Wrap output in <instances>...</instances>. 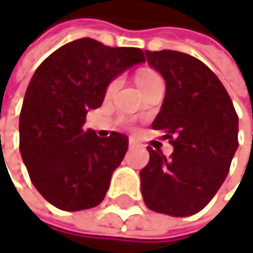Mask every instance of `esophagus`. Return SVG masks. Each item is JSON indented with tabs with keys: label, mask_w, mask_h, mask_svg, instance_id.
<instances>
[{
	"label": "esophagus",
	"mask_w": 253,
	"mask_h": 253,
	"mask_svg": "<svg viewBox=\"0 0 253 253\" xmlns=\"http://www.w3.org/2000/svg\"><path fill=\"white\" fill-rule=\"evenodd\" d=\"M136 145H137V142H136L134 139H131V137H130V139H128V146H130V148H134Z\"/></svg>",
	"instance_id": "1"
}]
</instances>
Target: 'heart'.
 <instances>
[{"instance_id":"b5f03b06","label":"heart","mask_w":253,"mask_h":253,"mask_svg":"<svg viewBox=\"0 0 253 253\" xmlns=\"http://www.w3.org/2000/svg\"><path fill=\"white\" fill-rule=\"evenodd\" d=\"M161 80V77L160 75H157L155 72H152V70H140L137 75H136V84H137V87L140 89V90H143V89H146L148 86H151V84H154V83H157V82H160ZM116 84H117V82H113L111 84H110V92L116 87Z\"/></svg>"}]
</instances>
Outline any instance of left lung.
I'll return each instance as SVG.
<instances>
[{"label":"left lung","mask_w":253,"mask_h":253,"mask_svg":"<svg viewBox=\"0 0 253 253\" xmlns=\"http://www.w3.org/2000/svg\"><path fill=\"white\" fill-rule=\"evenodd\" d=\"M166 82V96L152 128L164 130L174 151L167 158L148 146L140 170L146 207L171 217L199 212L226 180L239 146V119L226 87L202 61L177 51H145Z\"/></svg>","instance_id":"left-lung-1"}]
</instances>
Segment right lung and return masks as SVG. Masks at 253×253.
I'll return each mask as SVG.
<instances>
[{
    "instance_id": "add662e5",
    "label": "right lung",
    "mask_w": 253,
    "mask_h": 253,
    "mask_svg": "<svg viewBox=\"0 0 253 253\" xmlns=\"http://www.w3.org/2000/svg\"><path fill=\"white\" fill-rule=\"evenodd\" d=\"M139 48H110L83 38L54 51L36 69L20 113V154L36 190L63 211L102 202L128 137L84 130L86 114L101 107L110 83L145 63Z\"/></svg>"
}]
</instances>
